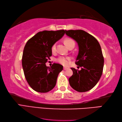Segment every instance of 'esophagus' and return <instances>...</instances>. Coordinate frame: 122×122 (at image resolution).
Wrapping results in <instances>:
<instances>
[{
  "label": "esophagus",
  "instance_id": "esophagus-1",
  "mask_svg": "<svg viewBox=\"0 0 122 122\" xmlns=\"http://www.w3.org/2000/svg\"><path fill=\"white\" fill-rule=\"evenodd\" d=\"M64 70H67V67H65V66H64Z\"/></svg>",
  "mask_w": 122,
  "mask_h": 122
}]
</instances>
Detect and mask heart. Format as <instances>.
I'll list each match as a JSON object with an SVG mask.
<instances>
[{
    "mask_svg": "<svg viewBox=\"0 0 122 122\" xmlns=\"http://www.w3.org/2000/svg\"><path fill=\"white\" fill-rule=\"evenodd\" d=\"M64 42L65 45L67 47L70 44L74 43V41L71 38H66L64 39ZM56 44H53L51 47L52 51L55 52L56 51ZM70 59H71L70 57H65L61 56V57H59L57 59V61L60 64H62L63 65H68Z\"/></svg>",
    "mask_w": 122,
    "mask_h": 122,
    "instance_id": "heart-1",
    "label": "heart"
}]
</instances>
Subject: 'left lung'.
<instances>
[{"instance_id":"left-lung-1","label":"left lung","mask_w":122,"mask_h":122,"mask_svg":"<svg viewBox=\"0 0 122 122\" xmlns=\"http://www.w3.org/2000/svg\"><path fill=\"white\" fill-rule=\"evenodd\" d=\"M65 34L76 41L78 54L76 64L81 70L71 67L73 75L69 78L70 85L80 92L88 91L98 82L102 75L104 57L97 40L83 30H65Z\"/></svg>"}]
</instances>
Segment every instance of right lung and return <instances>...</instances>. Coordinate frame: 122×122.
<instances>
[{
  "instance_id": "add662e5",
  "label": "right lung",
  "mask_w": 122,
  "mask_h": 122,
  "mask_svg": "<svg viewBox=\"0 0 122 122\" xmlns=\"http://www.w3.org/2000/svg\"><path fill=\"white\" fill-rule=\"evenodd\" d=\"M65 32L64 30L39 32L26 44L22 66L28 84L35 91L47 92L56 84L58 76L63 66L54 63L49 67L45 64L52 56V45L63 37Z\"/></svg>"
}]
</instances>
